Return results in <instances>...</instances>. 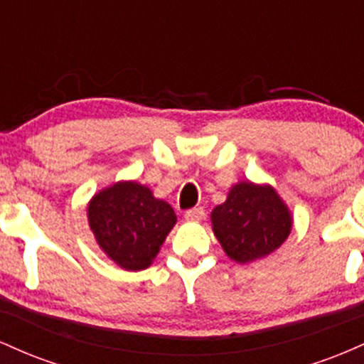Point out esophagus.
Masks as SVG:
<instances>
[{
  "mask_svg": "<svg viewBox=\"0 0 364 364\" xmlns=\"http://www.w3.org/2000/svg\"><path fill=\"white\" fill-rule=\"evenodd\" d=\"M203 215H205V210H203L202 207L190 208V210L185 212V219L186 220H202Z\"/></svg>",
  "mask_w": 364,
  "mask_h": 364,
  "instance_id": "34e87169",
  "label": "esophagus"
}]
</instances>
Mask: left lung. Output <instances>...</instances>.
Listing matches in <instances>:
<instances>
[{
	"instance_id": "1",
	"label": "left lung",
	"mask_w": 364,
	"mask_h": 364,
	"mask_svg": "<svg viewBox=\"0 0 364 364\" xmlns=\"http://www.w3.org/2000/svg\"><path fill=\"white\" fill-rule=\"evenodd\" d=\"M214 235L235 262L248 263L277 250L291 232V214L270 186L240 183L212 212Z\"/></svg>"
}]
</instances>
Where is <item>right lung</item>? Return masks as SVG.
<instances>
[{
  "label": "right lung",
  "mask_w": 364,
  "mask_h": 364,
  "mask_svg": "<svg viewBox=\"0 0 364 364\" xmlns=\"http://www.w3.org/2000/svg\"><path fill=\"white\" fill-rule=\"evenodd\" d=\"M89 224L111 260L127 270H144L176 224V214L149 188L123 181L92 198Z\"/></svg>",
  "instance_id": "add662e5"
}]
</instances>
